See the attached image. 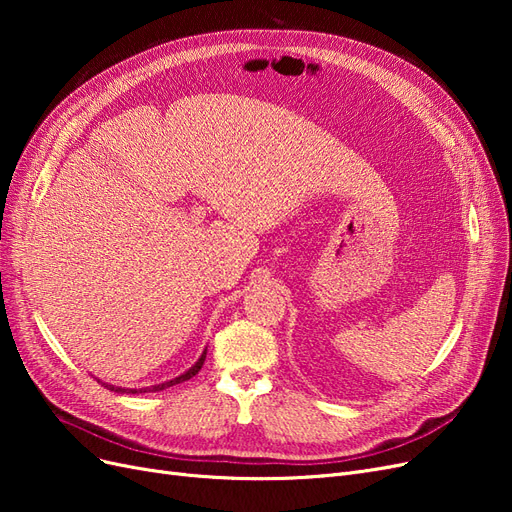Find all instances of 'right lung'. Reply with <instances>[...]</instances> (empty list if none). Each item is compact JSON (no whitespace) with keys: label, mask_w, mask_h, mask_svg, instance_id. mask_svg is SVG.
Instances as JSON below:
<instances>
[{"label":"right lung","mask_w":512,"mask_h":512,"mask_svg":"<svg viewBox=\"0 0 512 512\" xmlns=\"http://www.w3.org/2000/svg\"><path fill=\"white\" fill-rule=\"evenodd\" d=\"M205 356H207V350L200 354V359L185 371V374H181V376H177V378H173V380H166V382H162V384H153V386H145V389H126V386H115V384H106V382H102L108 391H115V393H130V395H136V393H156V391H164V389H168V386H175V384H181V382H185V380H190L192 376H196L198 371H200V367H203V363H205Z\"/></svg>","instance_id":"right-lung-1"}]
</instances>
